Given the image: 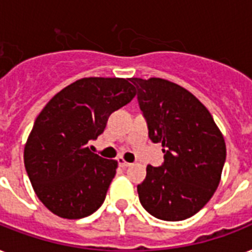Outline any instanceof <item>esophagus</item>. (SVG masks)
<instances>
[{
	"instance_id": "1",
	"label": "esophagus",
	"mask_w": 252,
	"mask_h": 252,
	"mask_svg": "<svg viewBox=\"0 0 252 252\" xmlns=\"http://www.w3.org/2000/svg\"><path fill=\"white\" fill-rule=\"evenodd\" d=\"M118 163H119V166H122V167H128V166H130L129 162H126L123 157L118 158Z\"/></svg>"
}]
</instances>
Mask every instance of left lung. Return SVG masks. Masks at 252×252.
<instances>
[{
    "mask_svg": "<svg viewBox=\"0 0 252 252\" xmlns=\"http://www.w3.org/2000/svg\"><path fill=\"white\" fill-rule=\"evenodd\" d=\"M149 138L163 146V163L148 165L140 203L163 221L196 215L217 189L226 145L211 112L195 95L162 78H132Z\"/></svg>",
    "mask_w": 252,
    "mask_h": 252,
    "instance_id": "obj_1",
    "label": "left lung"
}]
</instances>
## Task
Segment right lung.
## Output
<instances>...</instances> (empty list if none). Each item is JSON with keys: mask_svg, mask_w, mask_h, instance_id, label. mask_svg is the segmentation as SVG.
<instances>
[{"mask_svg": "<svg viewBox=\"0 0 252 252\" xmlns=\"http://www.w3.org/2000/svg\"><path fill=\"white\" fill-rule=\"evenodd\" d=\"M132 78L89 77L57 93L33 123L25 167L41 203L68 220L93 215L106 199L118 161L93 153L114 111L134 98Z\"/></svg>", "mask_w": 252, "mask_h": 252, "instance_id": "obj_1", "label": "right lung"}]
</instances>
